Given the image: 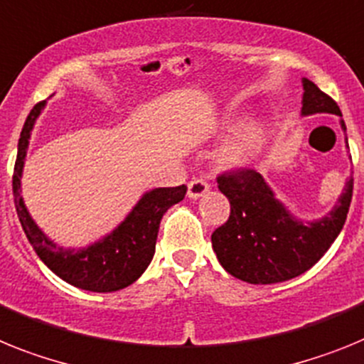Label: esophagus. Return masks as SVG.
I'll return each mask as SVG.
<instances>
[{"label": "esophagus", "instance_id": "obj_1", "mask_svg": "<svg viewBox=\"0 0 364 364\" xmlns=\"http://www.w3.org/2000/svg\"><path fill=\"white\" fill-rule=\"evenodd\" d=\"M207 192H208V183L205 181V179L198 178V179H192V181L188 183V198H192V200H198V198L205 196Z\"/></svg>", "mask_w": 364, "mask_h": 364}]
</instances>
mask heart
<instances>
[{
  "mask_svg": "<svg viewBox=\"0 0 364 364\" xmlns=\"http://www.w3.org/2000/svg\"><path fill=\"white\" fill-rule=\"evenodd\" d=\"M262 141V126L247 122L240 126L218 150L216 161L221 168H236L247 163Z\"/></svg>",
  "mask_w": 364,
  "mask_h": 364,
  "instance_id": "b5f03b06",
  "label": "heart"
}]
</instances>
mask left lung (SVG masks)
I'll list each match as a JSON object with an SVG mask.
<instances>
[{"mask_svg":"<svg viewBox=\"0 0 364 364\" xmlns=\"http://www.w3.org/2000/svg\"><path fill=\"white\" fill-rule=\"evenodd\" d=\"M302 115L333 113L341 109L314 82L302 80ZM341 128L346 132L344 121ZM348 146V139H346ZM218 188L230 203L229 220L213 232L218 262L232 277L249 284H277L306 273L330 249L343 229L353 179L350 178L335 207L321 220L300 221L265 183L262 173L240 168L218 176Z\"/></svg>","mask_w":364,"mask_h":364,"instance_id":"1","label":"left lung"}]
</instances>
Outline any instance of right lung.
I'll return each mask as SVG.
<instances>
[{
  "instance_id": "add662e5",
  "label": "right lung",
  "mask_w": 364,
  "mask_h": 364,
  "mask_svg": "<svg viewBox=\"0 0 364 364\" xmlns=\"http://www.w3.org/2000/svg\"><path fill=\"white\" fill-rule=\"evenodd\" d=\"M46 102H40L31 109L23 129H21L18 156H16L14 176H12V194H14L16 213L20 218L25 235L40 260L56 277L68 284L86 291L109 293L134 284L150 265L156 252L157 232L163 214L172 205L185 198L186 186L154 188L143 194L134 210L124 218L121 225L113 229L99 242L84 249H65L47 238L42 229L34 223L21 198V172L25 156L29 148L31 132Z\"/></svg>"
}]
</instances>
